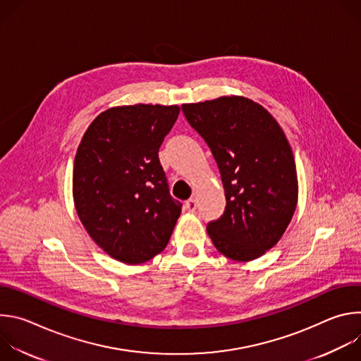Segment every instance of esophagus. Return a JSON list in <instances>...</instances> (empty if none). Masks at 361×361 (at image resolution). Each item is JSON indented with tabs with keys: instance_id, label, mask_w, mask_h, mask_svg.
<instances>
[{
	"instance_id": "1",
	"label": "esophagus",
	"mask_w": 361,
	"mask_h": 361,
	"mask_svg": "<svg viewBox=\"0 0 361 361\" xmlns=\"http://www.w3.org/2000/svg\"><path fill=\"white\" fill-rule=\"evenodd\" d=\"M184 209L190 213H194L197 210V200L195 198H190L184 202Z\"/></svg>"
}]
</instances>
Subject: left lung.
I'll return each mask as SVG.
<instances>
[{
    "label": "left lung",
    "mask_w": 361,
    "mask_h": 361,
    "mask_svg": "<svg viewBox=\"0 0 361 361\" xmlns=\"http://www.w3.org/2000/svg\"><path fill=\"white\" fill-rule=\"evenodd\" d=\"M188 124L212 149L226 209L207 224L216 248L250 262L277 244L297 205V171L290 144L273 116L244 97L183 104Z\"/></svg>",
    "instance_id": "obj_1"
}]
</instances>
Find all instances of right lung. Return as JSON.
Returning a JSON list of instances; mask_svg holds the SVG:
<instances>
[{"instance_id":"right-lung-1","label":"right lung","mask_w":361,"mask_h":361,"mask_svg":"<svg viewBox=\"0 0 361 361\" xmlns=\"http://www.w3.org/2000/svg\"><path fill=\"white\" fill-rule=\"evenodd\" d=\"M177 106L135 104L101 113L74 160L73 195L90 237L113 259L140 264L161 252L183 204L169 190L159 160Z\"/></svg>"}]
</instances>
